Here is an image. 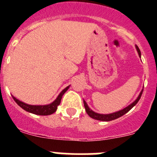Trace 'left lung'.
Segmentation results:
<instances>
[{
	"label": "left lung",
	"mask_w": 157,
	"mask_h": 157,
	"mask_svg": "<svg viewBox=\"0 0 157 157\" xmlns=\"http://www.w3.org/2000/svg\"><path fill=\"white\" fill-rule=\"evenodd\" d=\"M136 49L138 51L139 56H141V51H140L139 48H138L137 45H136ZM142 92H143V90L141 91V93H140V94L138 95V98H137V99H136L133 103L130 104V105L126 107L125 109H122V110L120 111H118V112H113V113H111V114H99V113H97V112H94V111H92L90 108H89L86 102L84 100H83V103H84V106H85L86 112V113L89 115L90 117L93 118L94 120H100V121H112V120H116V119H118V118L123 116V115H125L127 112H128L130 109H132L133 107H134L136 104L138 103V101L140 100V98H141V94H142Z\"/></svg>",
	"instance_id": "left-lung-1"
}]
</instances>
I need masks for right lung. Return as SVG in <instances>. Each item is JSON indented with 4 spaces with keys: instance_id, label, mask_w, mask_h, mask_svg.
Instances as JSON below:
<instances>
[{
    "instance_id": "add662e5",
    "label": "right lung",
    "mask_w": 157,
    "mask_h": 157,
    "mask_svg": "<svg viewBox=\"0 0 157 157\" xmlns=\"http://www.w3.org/2000/svg\"><path fill=\"white\" fill-rule=\"evenodd\" d=\"M69 86H67L65 89H63L53 102H52V103L49 104V105H27V104L23 103L22 101L16 99L15 97H12V98H13L14 101L16 102V104H17L19 106L21 107L22 109H24L25 111L30 112V113H33V114L38 115V116H48V115L52 114V113H54V112H56V109H57L58 105L60 104L62 97H63V95L64 94V93L68 90Z\"/></svg>"
}]
</instances>
